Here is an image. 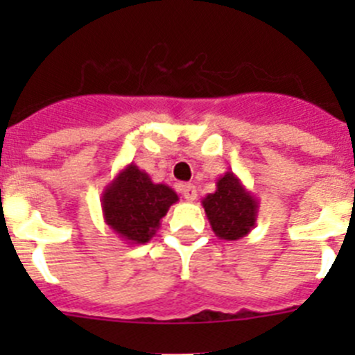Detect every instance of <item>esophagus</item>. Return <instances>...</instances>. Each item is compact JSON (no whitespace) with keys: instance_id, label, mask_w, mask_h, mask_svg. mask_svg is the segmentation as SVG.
<instances>
[{"instance_id":"obj_1","label":"esophagus","mask_w":355,"mask_h":355,"mask_svg":"<svg viewBox=\"0 0 355 355\" xmlns=\"http://www.w3.org/2000/svg\"><path fill=\"white\" fill-rule=\"evenodd\" d=\"M180 191H182V196H184L187 200H191V202L192 200L198 199V189H196V185L185 184V185H182Z\"/></svg>"}]
</instances>
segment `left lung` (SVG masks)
<instances>
[{
	"label": "left lung",
	"mask_w": 355,
	"mask_h": 355,
	"mask_svg": "<svg viewBox=\"0 0 355 355\" xmlns=\"http://www.w3.org/2000/svg\"><path fill=\"white\" fill-rule=\"evenodd\" d=\"M200 202L214 235L221 241H239L256 227L259 200L247 191L234 171L221 175L216 180V191Z\"/></svg>",
	"instance_id": "1"
}]
</instances>
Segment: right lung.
<instances>
[{"label": "right lung", "mask_w": 355, "mask_h": 355, "mask_svg": "<svg viewBox=\"0 0 355 355\" xmlns=\"http://www.w3.org/2000/svg\"><path fill=\"white\" fill-rule=\"evenodd\" d=\"M177 200L173 189L155 184L144 170L130 163L103 191V218L125 244H146L155 237L163 216Z\"/></svg>", "instance_id": "obj_1"}]
</instances>
